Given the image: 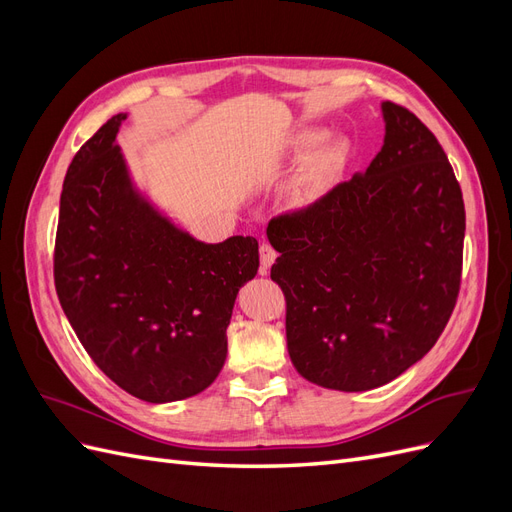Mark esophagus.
I'll return each instance as SVG.
<instances>
[{"label": "esophagus", "mask_w": 512, "mask_h": 512, "mask_svg": "<svg viewBox=\"0 0 512 512\" xmlns=\"http://www.w3.org/2000/svg\"><path fill=\"white\" fill-rule=\"evenodd\" d=\"M277 258V252L273 250V247L269 243H262L260 245V275H267L271 265Z\"/></svg>", "instance_id": "obj_1"}]
</instances>
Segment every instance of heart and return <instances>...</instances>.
<instances>
[{
    "instance_id": "b5f03b06",
    "label": "heart",
    "mask_w": 512,
    "mask_h": 512,
    "mask_svg": "<svg viewBox=\"0 0 512 512\" xmlns=\"http://www.w3.org/2000/svg\"><path fill=\"white\" fill-rule=\"evenodd\" d=\"M318 141H320L318 130H303L290 138L288 149L290 153H294V156H305V153L311 151ZM344 160H346V151L342 143L337 141L320 143L319 147L312 152V156H309L297 188V196L303 200V203H309V200H314L316 196L322 194V190L327 188L339 170H342Z\"/></svg>"
}]
</instances>
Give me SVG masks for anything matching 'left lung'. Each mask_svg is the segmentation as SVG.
<instances>
[{"mask_svg":"<svg viewBox=\"0 0 512 512\" xmlns=\"http://www.w3.org/2000/svg\"><path fill=\"white\" fill-rule=\"evenodd\" d=\"M384 145L365 173L273 218L292 365L324 389L395 380L438 342L459 294L466 209L425 123L382 102Z\"/></svg>","mask_w":512,"mask_h":512,"instance_id":"8db88e82","label":"left lung"}]
</instances>
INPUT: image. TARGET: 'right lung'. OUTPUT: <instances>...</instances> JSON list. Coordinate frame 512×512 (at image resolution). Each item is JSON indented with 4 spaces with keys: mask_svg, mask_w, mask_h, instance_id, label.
<instances>
[{
    "mask_svg": "<svg viewBox=\"0 0 512 512\" xmlns=\"http://www.w3.org/2000/svg\"><path fill=\"white\" fill-rule=\"evenodd\" d=\"M119 113L76 153L59 200L55 288L83 348L123 391L168 404L198 395L226 361L239 288L258 241L194 239L136 188Z\"/></svg>",
    "mask_w": 512,
    "mask_h": 512,
    "instance_id": "1",
    "label": "right lung"
}]
</instances>
